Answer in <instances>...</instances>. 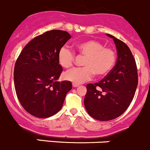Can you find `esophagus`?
I'll use <instances>...</instances> for the list:
<instances>
[{"label":"esophagus","instance_id":"obj_1","mask_svg":"<svg viewBox=\"0 0 150 150\" xmlns=\"http://www.w3.org/2000/svg\"><path fill=\"white\" fill-rule=\"evenodd\" d=\"M72 86H73V87H79V84H74V83H73V84H72Z\"/></svg>","mask_w":150,"mask_h":150}]
</instances>
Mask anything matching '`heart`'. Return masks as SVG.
<instances>
[{
    "label": "heart",
    "instance_id": "obj_1",
    "mask_svg": "<svg viewBox=\"0 0 150 150\" xmlns=\"http://www.w3.org/2000/svg\"><path fill=\"white\" fill-rule=\"evenodd\" d=\"M77 52L84 56L82 68H75L64 74V79L79 84L90 80L94 74L97 76H104L115 66L116 55L112 49L106 48L102 43L95 40L81 41L76 45ZM74 53L69 48L63 47L57 54L58 63L64 69H69L74 61Z\"/></svg>",
    "mask_w": 150,
    "mask_h": 150
}]
</instances>
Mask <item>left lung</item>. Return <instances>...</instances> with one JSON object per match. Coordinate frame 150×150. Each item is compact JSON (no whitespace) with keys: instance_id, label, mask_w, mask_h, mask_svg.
Masks as SVG:
<instances>
[{"instance_id":"1","label":"left lung","mask_w":150,"mask_h":150,"mask_svg":"<svg viewBox=\"0 0 150 150\" xmlns=\"http://www.w3.org/2000/svg\"><path fill=\"white\" fill-rule=\"evenodd\" d=\"M117 58L115 66L100 81L87 85L84 104L87 113L100 121L112 120L125 112L138 85L136 61L129 47L110 34Z\"/></svg>"}]
</instances>
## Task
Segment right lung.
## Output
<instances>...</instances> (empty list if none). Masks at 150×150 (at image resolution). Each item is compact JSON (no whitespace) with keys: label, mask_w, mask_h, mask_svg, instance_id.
Masks as SVG:
<instances>
[{"label":"right lung","mask_w":150,"mask_h":150,"mask_svg":"<svg viewBox=\"0 0 150 150\" xmlns=\"http://www.w3.org/2000/svg\"><path fill=\"white\" fill-rule=\"evenodd\" d=\"M71 37L60 30L45 32L27 44L16 61V93L25 110L33 116L47 118L55 115L72 89L71 81H57L63 71L57 54Z\"/></svg>","instance_id":"obj_1"}]
</instances>
